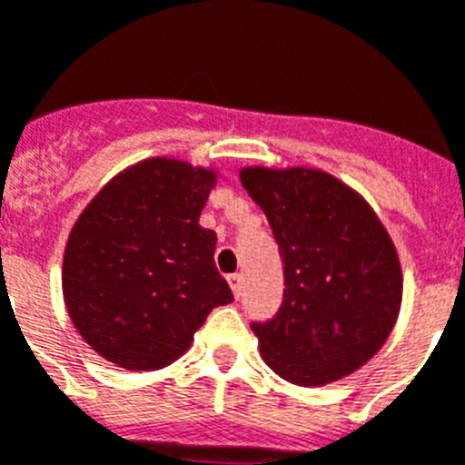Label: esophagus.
Instances as JSON below:
<instances>
[{"label":"esophagus","instance_id":"esophagus-1","mask_svg":"<svg viewBox=\"0 0 465 465\" xmlns=\"http://www.w3.org/2000/svg\"><path fill=\"white\" fill-rule=\"evenodd\" d=\"M228 285H230V290H232V294H235V297H240V294H242V275L240 273L228 275Z\"/></svg>","mask_w":465,"mask_h":465}]
</instances>
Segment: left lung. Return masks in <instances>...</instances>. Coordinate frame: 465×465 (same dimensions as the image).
Returning a JSON list of instances; mask_svg holds the SVG:
<instances>
[{"mask_svg": "<svg viewBox=\"0 0 465 465\" xmlns=\"http://www.w3.org/2000/svg\"><path fill=\"white\" fill-rule=\"evenodd\" d=\"M285 266L282 306L254 323L261 359L299 387L347 378L378 354L401 309V263L371 204L321 168L247 166Z\"/></svg>", "mask_w": 465, "mask_h": 465, "instance_id": "8db88e82", "label": "left lung"}]
</instances>
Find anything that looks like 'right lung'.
Here are the masks:
<instances>
[{"label": "right lung", "instance_id": "obj_1", "mask_svg": "<svg viewBox=\"0 0 465 465\" xmlns=\"http://www.w3.org/2000/svg\"><path fill=\"white\" fill-rule=\"evenodd\" d=\"M216 168L137 161L73 223L61 266L78 335L125 371H159L190 349L211 309L232 302L216 271V232L199 225Z\"/></svg>", "mask_w": 465, "mask_h": 465}]
</instances>
